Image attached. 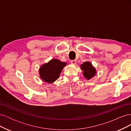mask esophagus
I'll use <instances>...</instances> for the list:
<instances>
[{"label":"esophagus","mask_w":131,"mask_h":131,"mask_svg":"<svg viewBox=\"0 0 131 131\" xmlns=\"http://www.w3.org/2000/svg\"><path fill=\"white\" fill-rule=\"evenodd\" d=\"M70 62L72 64H76V63H77V61L75 60H72L70 61Z\"/></svg>","instance_id":"obj_1"}]
</instances>
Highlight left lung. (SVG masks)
Wrapping results in <instances>:
<instances>
[{"instance_id": "left-lung-1", "label": "left lung", "mask_w": 131, "mask_h": 131, "mask_svg": "<svg viewBox=\"0 0 131 131\" xmlns=\"http://www.w3.org/2000/svg\"><path fill=\"white\" fill-rule=\"evenodd\" d=\"M81 69L83 70V75L87 80H90L96 73V70L90 62H85L81 65Z\"/></svg>"}]
</instances>
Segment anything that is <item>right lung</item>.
<instances>
[{
    "instance_id": "right-lung-1",
    "label": "right lung",
    "mask_w": 131,
    "mask_h": 131,
    "mask_svg": "<svg viewBox=\"0 0 131 131\" xmlns=\"http://www.w3.org/2000/svg\"><path fill=\"white\" fill-rule=\"evenodd\" d=\"M66 65V63L58 59H51L48 63L42 65L39 69L40 78L46 82H53L58 79L62 69Z\"/></svg>"
}]
</instances>
